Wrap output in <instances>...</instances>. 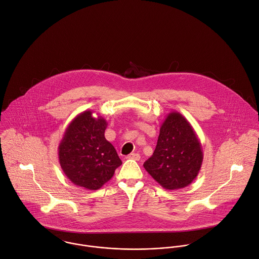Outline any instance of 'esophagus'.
Wrapping results in <instances>:
<instances>
[{
  "mask_svg": "<svg viewBox=\"0 0 259 259\" xmlns=\"http://www.w3.org/2000/svg\"><path fill=\"white\" fill-rule=\"evenodd\" d=\"M127 158L128 159H133V160H139L140 159V155L138 154V153H131V154H129L128 156H127Z\"/></svg>",
  "mask_w": 259,
  "mask_h": 259,
  "instance_id": "esophagus-1",
  "label": "esophagus"
}]
</instances>
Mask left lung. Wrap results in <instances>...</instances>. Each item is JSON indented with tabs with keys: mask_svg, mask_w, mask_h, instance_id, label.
Wrapping results in <instances>:
<instances>
[{
	"mask_svg": "<svg viewBox=\"0 0 259 259\" xmlns=\"http://www.w3.org/2000/svg\"><path fill=\"white\" fill-rule=\"evenodd\" d=\"M203 159L202 144L194 128L174 111L162 122L155 150L143 166L162 188L174 191L193 183Z\"/></svg>",
	"mask_w": 259,
	"mask_h": 259,
	"instance_id": "1",
	"label": "left lung"
}]
</instances>
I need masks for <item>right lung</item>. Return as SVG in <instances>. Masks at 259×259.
Here are the masks:
<instances>
[{"mask_svg":"<svg viewBox=\"0 0 259 259\" xmlns=\"http://www.w3.org/2000/svg\"><path fill=\"white\" fill-rule=\"evenodd\" d=\"M93 113L81 112L69 123L58 146V159L72 184L96 191L112 179L122 161L105 138L107 121Z\"/></svg>","mask_w":259,"mask_h":259,"instance_id":"1","label":"right lung"}]
</instances>
